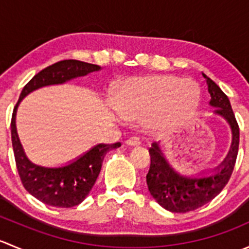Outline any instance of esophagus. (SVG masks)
I'll list each match as a JSON object with an SVG mask.
<instances>
[{
  "label": "esophagus",
  "instance_id": "obj_1",
  "mask_svg": "<svg viewBox=\"0 0 249 249\" xmlns=\"http://www.w3.org/2000/svg\"><path fill=\"white\" fill-rule=\"evenodd\" d=\"M140 140L137 137H130V139L126 140V144L130 145V147H135V145H140Z\"/></svg>",
  "mask_w": 249,
  "mask_h": 249
}]
</instances>
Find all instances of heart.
I'll list each match as a JSON object with an SVG mask.
<instances>
[{"label":"heart","instance_id":"1","mask_svg":"<svg viewBox=\"0 0 249 249\" xmlns=\"http://www.w3.org/2000/svg\"><path fill=\"white\" fill-rule=\"evenodd\" d=\"M199 101V89L183 78L150 76L127 79L114 105L127 119L149 115L148 127L166 132L187 120L196 110Z\"/></svg>","mask_w":249,"mask_h":249}]
</instances>
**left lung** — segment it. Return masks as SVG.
<instances>
[{"label": "left lung", "instance_id": "8db88e82", "mask_svg": "<svg viewBox=\"0 0 249 249\" xmlns=\"http://www.w3.org/2000/svg\"><path fill=\"white\" fill-rule=\"evenodd\" d=\"M206 78L211 95L210 105L214 113L222 115L232 131V143L224 161L206 177H183L172 169L164 158L158 143L149 148L150 167L147 173V185L152 196L161 207L175 213H185L201 207L214 199L227 185L235 167L240 143V129L227 95L211 78Z\"/></svg>", "mask_w": 249, "mask_h": 249}]
</instances>
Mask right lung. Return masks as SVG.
<instances>
[{
	"label": "right lung",
	"instance_id": "1",
	"mask_svg": "<svg viewBox=\"0 0 249 249\" xmlns=\"http://www.w3.org/2000/svg\"><path fill=\"white\" fill-rule=\"evenodd\" d=\"M100 70L101 67L99 65L88 64L78 60H62L56 62L38 72L25 85L14 107L11 122V134L20 180L32 196L53 207L67 208L79 205L94 187L101 171L102 161L106 153L122 144L120 142L112 144L100 143L67 166L57 169L38 166L27 159L18 137L16 129L17 108L19 102L27 94L38 88L61 84L70 79L85 76L90 72Z\"/></svg>",
	"mask_w": 249,
	"mask_h": 249
}]
</instances>
